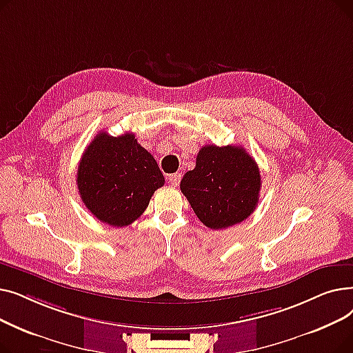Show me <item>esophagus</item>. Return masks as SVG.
I'll use <instances>...</instances> for the list:
<instances>
[{
	"label": "esophagus",
	"mask_w": 353,
	"mask_h": 353,
	"mask_svg": "<svg viewBox=\"0 0 353 353\" xmlns=\"http://www.w3.org/2000/svg\"><path fill=\"white\" fill-rule=\"evenodd\" d=\"M180 179H181V174L180 173H174V174H170L169 176V183L172 184V186H179V183H180Z\"/></svg>",
	"instance_id": "obj_1"
}]
</instances>
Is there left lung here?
Instances as JSON below:
<instances>
[{
  "label": "left lung",
  "mask_w": 353,
  "mask_h": 353,
  "mask_svg": "<svg viewBox=\"0 0 353 353\" xmlns=\"http://www.w3.org/2000/svg\"><path fill=\"white\" fill-rule=\"evenodd\" d=\"M261 172L242 145H203L180 190L203 225L213 230L242 223L256 209Z\"/></svg>",
  "instance_id": "obj_1"
}]
</instances>
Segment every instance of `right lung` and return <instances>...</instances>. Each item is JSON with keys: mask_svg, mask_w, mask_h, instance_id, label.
<instances>
[{"mask_svg": "<svg viewBox=\"0 0 353 353\" xmlns=\"http://www.w3.org/2000/svg\"><path fill=\"white\" fill-rule=\"evenodd\" d=\"M163 184L157 161L133 133L113 137L100 132L87 145L77 170L85 208L114 228L132 225Z\"/></svg>", "mask_w": 353, "mask_h": 353, "instance_id": "add662e5", "label": "right lung"}]
</instances>
